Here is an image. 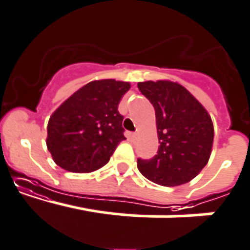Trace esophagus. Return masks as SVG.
<instances>
[{"label": "esophagus", "instance_id": "1", "mask_svg": "<svg viewBox=\"0 0 250 250\" xmlns=\"http://www.w3.org/2000/svg\"><path fill=\"white\" fill-rule=\"evenodd\" d=\"M130 139H131V140H136L137 139V134H136V132H131V134H130Z\"/></svg>", "mask_w": 250, "mask_h": 250}]
</instances>
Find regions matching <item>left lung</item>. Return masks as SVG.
I'll return each instance as SVG.
<instances>
[{
  "label": "left lung",
  "mask_w": 250,
  "mask_h": 250,
  "mask_svg": "<svg viewBox=\"0 0 250 250\" xmlns=\"http://www.w3.org/2000/svg\"><path fill=\"white\" fill-rule=\"evenodd\" d=\"M156 111L159 147L151 159L137 158L141 174L165 187L194 179L208 165L213 142L210 115L183 85L170 81L137 84Z\"/></svg>",
  "instance_id": "obj_1"
}]
</instances>
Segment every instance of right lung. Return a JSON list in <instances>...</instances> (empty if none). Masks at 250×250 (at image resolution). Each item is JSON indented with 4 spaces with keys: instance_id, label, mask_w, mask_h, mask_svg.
<instances>
[{
    "instance_id": "obj_1",
    "label": "right lung",
    "mask_w": 250,
    "mask_h": 250,
    "mask_svg": "<svg viewBox=\"0 0 250 250\" xmlns=\"http://www.w3.org/2000/svg\"><path fill=\"white\" fill-rule=\"evenodd\" d=\"M130 83L93 81L83 85L52 114L46 146L58 166L73 173H89L109 162L125 140L118 106Z\"/></svg>"
}]
</instances>
